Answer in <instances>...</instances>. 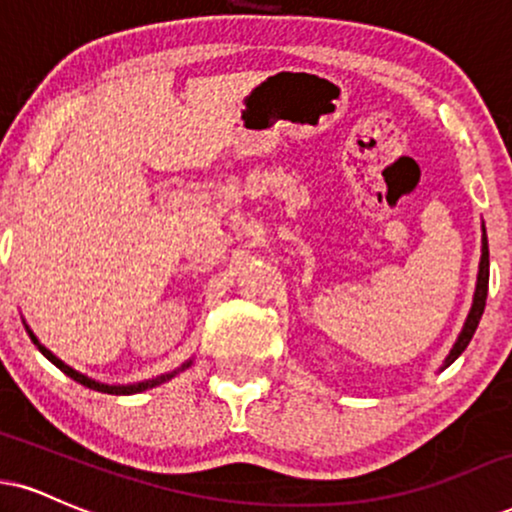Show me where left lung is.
<instances>
[{
    "mask_svg": "<svg viewBox=\"0 0 512 512\" xmlns=\"http://www.w3.org/2000/svg\"><path fill=\"white\" fill-rule=\"evenodd\" d=\"M482 260H479V274H477V288H474V298H472V307H470V315L465 319L463 331H460L458 341L453 343L451 353H448L446 362H443L441 369H446L448 365H453L458 360L460 353L470 346L474 331H477L479 319L484 315V305H486V291H489V240H486V229L482 226Z\"/></svg>",
    "mask_w": 512,
    "mask_h": 512,
    "instance_id": "8db88e82",
    "label": "left lung"
}]
</instances>
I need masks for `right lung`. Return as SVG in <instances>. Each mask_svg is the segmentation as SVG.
I'll return each instance as SVG.
<instances>
[{
    "label": "right lung",
    "instance_id": "obj_1",
    "mask_svg": "<svg viewBox=\"0 0 512 512\" xmlns=\"http://www.w3.org/2000/svg\"><path fill=\"white\" fill-rule=\"evenodd\" d=\"M26 331H28V336H30V341L35 343V346H38V350L42 355L47 357L49 362H52V365H57L61 372L66 374V377H71L73 381H78V384H83V386H88V389H92V391H102V393H112V396H131V393H140V391H145V389H155V386H159V384H164V381H169L171 377H176L178 372H181V369H186V367H190V360L186 362V365H181L178 369H174V372H169V374H162V377H157V379H147V381H140V384H128V386H109V384H100V381H95V379H90V377H85V374H80V372H76V369L73 367H69L66 365V362H61L57 355L52 353V350H47L45 346H42V343L38 341V336L33 334V331L28 329L26 326Z\"/></svg>",
    "mask_w": 512,
    "mask_h": 512
}]
</instances>
